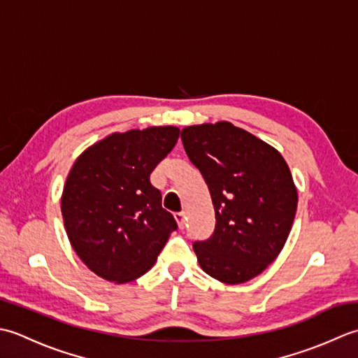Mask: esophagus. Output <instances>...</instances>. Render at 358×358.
<instances>
[{"instance_id": "esophagus-1", "label": "esophagus", "mask_w": 358, "mask_h": 358, "mask_svg": "<svg viewBox=\"0 0 358 358\" xmlns=\"http://www.w3.org/2000/svg\"><path fill=\"white\" fill-rule=\"evenodd\" d=\"M174 220H176L179 229L185 227V213H184V211H178V213H174Z\"/></svg>"}]
</instances>
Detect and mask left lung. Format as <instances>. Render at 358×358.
<instances>
[{
	"instance_id": "8db88e82",
	"label": "left lung",
	"mask_w": 358,
	"mask_h": 358,
	"mask_svg": "<svg viewBox=\"0 0 358 358\" xmlns=\"http://www.w3.org/2000/svg\"><path fill=\"white\" fill-rule=\"evenodd\" d=\"M180 138L216 216L213 235L193 244L199 266L225 284L255 278L278 257L294 224L298 194L286 160L230 122L187 127Z\"/></svg>"
}]
</instances>
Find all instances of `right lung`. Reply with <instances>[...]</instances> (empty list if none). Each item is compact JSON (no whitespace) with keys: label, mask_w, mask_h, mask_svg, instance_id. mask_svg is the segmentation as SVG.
I'll list each match as a JSON object with an SVG mask.
<instances>
[{"label":"right lung","mask_w":358,"mask_h":358,"mask_svg":"<svg viewBox=\"0 0 358 358\" xmlns=\"http://www.w3.org/2000/svg\"><path fill=\"white\" fill-rule=\"evenodd\" d=\"M176 127L114 133L83 151L62 194L72 249L90 271L113 282L147 273L178 229L150 174L174 148Z\"/></svg>","instance_id":"right-lung-1"}]
</instances>
